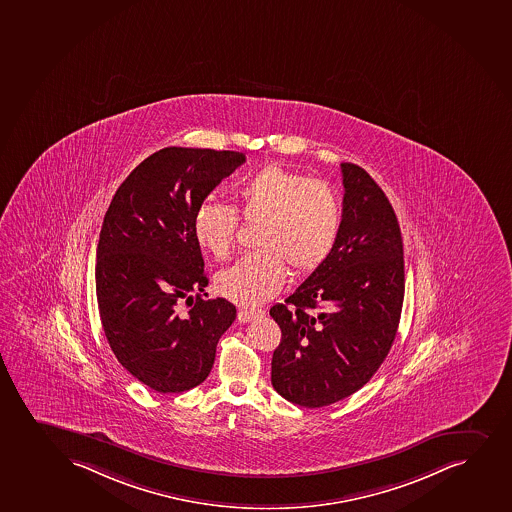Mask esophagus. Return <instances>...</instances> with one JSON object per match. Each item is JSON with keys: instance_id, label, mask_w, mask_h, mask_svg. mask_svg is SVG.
<instances>
[{"instance_id": "1", "label": "esophagus", "mask_w": 512, "mask_h": 512, "mask_svg": "<svg viewBox=\"0 0 512 512\" xmlns=\"http://www.w3.org/2000/svg\"><path fill=\"white\" fill-rule=\"evenodd\" d=\"M262 315H264L262 308H241L240 312H238V320H240L241 324H247L250 320L259 319Z\"/></svg>"}]
</instances>
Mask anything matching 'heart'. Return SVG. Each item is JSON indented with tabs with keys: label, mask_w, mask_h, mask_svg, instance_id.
<instances>
[{
	"label": "heart",
	"mask_w": 512,
	"mask_h": 512,
	"mask_svg": "<svg viewBox=\"0 0 512 512\" xmlns=\"http://www.w3.org/2000/svg\"><path fill=\"white\" fill-rule=\"evenodd\" d=\"M238 212L257 226L259 252L236 260L217 276L221 295L245 307L269 300L281 289L288 267L307 274L324 264L336 245L343 211L325 181L310 180L269 164L236 185ZM231 205L205 200L193 214V236L216 259L235 247L240 216Z\"/></svg>",
	"instance_id": "obj_1"
}]
</instances>
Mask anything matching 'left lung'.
<instances>
[{"label": "left lung", "mask_w": 512, "mask_h": 512, "mask_svg": "<svg viewBox=\"0 0 512 512\" xmlns=\"http://www.w3.org/2000/svg\"><path fill=\"white\" fill-rule=\"evenodd\" d=\"M343 221L324 264L271 308L281 327L272 387L322 408L355 394L391 351L404 300L403 238L391 202L365 169L341 164Z\"/></svg>", "instance_id": "left-lung-1"}]
</instances>
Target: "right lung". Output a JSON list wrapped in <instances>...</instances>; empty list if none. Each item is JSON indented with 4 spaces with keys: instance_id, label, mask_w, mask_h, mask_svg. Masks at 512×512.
<instances>
[{
    "instance_id": "right-lung-1",
    "label": "right lung",
    "mask_w": 512,
    "mask_h": 512,
    "mask_svg": "<svg viewBox=\"0 0 512 512\" xmlns=\"http://www.w3.org/2000/svg\"><path fill=\"white\" fill-rule=\"evenodd\" d=\"M243 163L241 152L166 147L133 169L104 216L96 264L104 334L125 370L152 391L202 384L236 319L233 303L200 295L209 279L193 214Z\"/></svg>"
}]
</instances>
